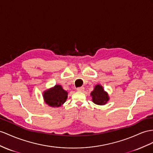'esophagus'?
Here are the masks:
<instances>
[{"instance_id": "esophagus-1", "label": "esophagus", "mask_w": 153, "mask_h": 153, "mask_svg": "<svg viewBox=\"0 0 153 153\" xmlns=\"http://www.w3.org/2000/svg\"><path fill=\"white\" fill-rule=\"evenodd\" d=\"M77 91H79V92H84L85 91V88L83 87H81L77 88Z\"/></svg>"}]
</instances>
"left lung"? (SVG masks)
<instances>
[{"label":"left lung","mask_w":153,"mask_h":153,"mask_svg":"<svg viewBox=\"0 0 153 153\" xmlns=\"http://www.w3.org/2000/svg\"><path fill=\"white\" fill-rule=\"evenodd\" d=\"M92 100L94 103L98 105H104L107 104L110 100L108 93L105 91L101 85H96L93 91L91 93Z\"/></svg>","instance_id":"8db88e82"}]
</instances>
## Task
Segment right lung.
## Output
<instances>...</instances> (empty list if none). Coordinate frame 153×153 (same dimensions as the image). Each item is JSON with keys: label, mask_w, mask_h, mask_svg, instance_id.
<instances>
[{"label": "right lung", "mask_w": 153, "mask_h": 153, "mask_svg": "<svg viewBox=\"0 0 153 153\" xmlns=\"http://www.w3.org/2000/svg\"><path fill=\"white\" fill-rule=\"evenodd\" d=\"M45 102L52 107H59L67 100L68 92L61 85H56L53 87L46 90L42 94Z\"/></svg>", "instance_id": "obj_1"}]
</instances>
